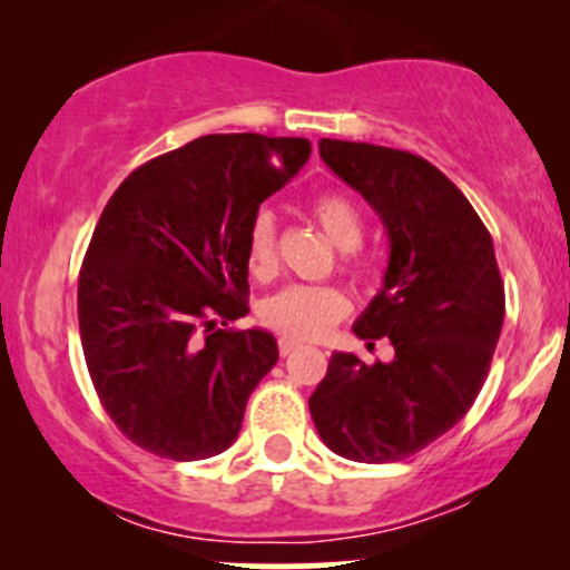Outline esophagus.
Returning <instances> with one entry per match:
<instances>
[{
    "label": "esophagus",
    "mask_w": 570,
    "mask_h": 570,
    "mask_svg": "<svg viewBox=\"0 0 570 570\" xmlns=\"http://www.w3.org/2000/svg\"><path fill=\"white\" fill-rule=\"evenodd\" d=\"M299 348V343H294V340H289V337H281L278 340V353L281 356H289L292 351H297Z\"/></svg>",
    "instance_id": "obj_1"
}]
</instances>
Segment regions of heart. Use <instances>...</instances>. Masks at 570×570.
<instances>
[{
  "instance_id": "1",
  "label": "heart",
  "mask_w": 570,
  "mask_h": 570,
  "mask_svg": "<svg viewBox=\"0 0 570 570\" xmlns=\"http://www.w3.org/2000/svg\"><path fill=\"white\" fill-rule=\"evenodd\" d=\"M311 217L318 222V227L330 235L332 244L343 252H353L362 246L364 222L358 208L343 193H324L311 203ZM246 265L254 278H271L278 267L276 252V219L267 212H259L252 219L246 233ZM348 271L353 263L348 259ZM348 297L337 286H307L292 284L286 289L265 299L259 305V322L267 330L278 332L281 337L299 340H322L326 332L335 326L340 318L348 313Z\"/></svg>"
}]
</instances>
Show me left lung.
<instances>
[{"instance_id":"8db88e82","label":"left lung","mask_w":570,"mask_h":570,"mask_svg":"<svg viewBox=\"0 0 570 570\" xmlns=\"http://www.w3.org/2000/svg\"><path fill=\"white\" fill-rule=\"evenodd\" d=\"M318 153L364 195L389 233L383 289L353 324L389 337L394 362L335 351L307 399L318 436L358 463H394L466 415L485 383L503 324L493 238L440 168L404 149L322 139Z\"/></svg>"}]
</instances>
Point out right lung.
<instances>
[{
    "mask_svg": "<svg viewBox=\"0 0 570 570\" xmlns=\"http://www.w3.org/2000/svg\"><path fill=\"white\" fill-rule=\"evenodd\" d=\"M307 139L212 134L153 158L115 189L85 252L77 316L101 407L171 461L219 455L278 362L248 313L246 233L305 160Z\"/></svg>",
    "mask_w": 570,
    "mask_h": 570,
    "instance_id": "right-lung-1",
    "label": "right lung"
}]
</instances>
